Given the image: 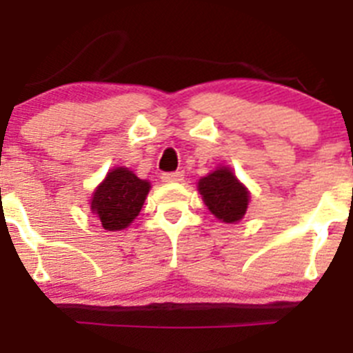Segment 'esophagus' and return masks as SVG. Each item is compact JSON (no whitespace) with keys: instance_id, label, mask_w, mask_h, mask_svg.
Segmentation results:
<instances>
[{"instance_id":"esophagus-1","label":"esophagus","mask_w":353,"mask_h":353,"mask_svg":"<svg viewBox=\"0 0 353 353\" xmlns=\"http://www.w3.org/2000/svg\"><path fill=\"white\" fill-rule=\"evenodd\" d=\"M183 177V172H167L161 176V181H163V183H181Z\"/></svg>"}]
</instances>
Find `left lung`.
Wrapping results in <instances>:
<instances>
[{
	"mask_svg": "<svg viewBox=\"0 0 353 353\" xmlns=\"http://www.w3.org/2000/svg\"><path fill=\"white\" fill-rule=\"evenodd\" d=\"M199 192L209 211L223 223H236L246 214L250 193L228 167H218L202 177Z\"/></svg>",
	"mask_w": 353,
	"mask_h": 353,
	"instance_id": "8db88e82",
	"label": "left lung"
}]
</instances>
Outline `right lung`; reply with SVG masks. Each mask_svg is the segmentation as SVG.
Returning a JSON list of instances; mask_svg holds the SVG:
<instances>
[{
    "mask_svg": "<svg viewBox=\"0 0 353 353\" xmlns=\"http://www.w3.org/2000/svg\"><path fill=\"white\" fill-rule=\"evenodd\" d=\"M149 188L151 184L139 179L132 170L116 167L94 190L91 211L105 230H123L139 216Z\"/></svg>",
    "mask_w": 353,
    "mask_h": 353,
    "instance_id": "obj_1",
    "label": "right lung"
}]
</instances>
